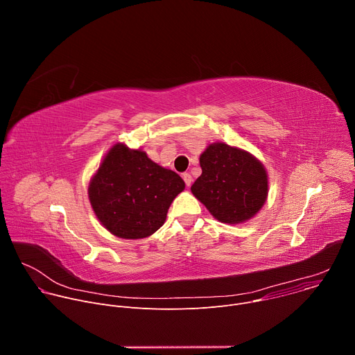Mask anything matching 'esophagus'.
<instances>
[{
    "label": "esophagus",
    "instance_id": "1",
    "mask_svg": "<svg viewBox=\"0 0 355 355\" xmlns=\"http://www.w3.org/2000/svg\"><path fill=\"white\" fill-rule=\"evenodd\" d=\"M182 180H184V182H185L187 187H191V184H192V177H191L189 173H184V174H182Z\"/></svg>",
    "mask_w": 355,
    "mask_h": 355
}]
</instances>
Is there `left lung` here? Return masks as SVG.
<instances>
[{
	"label": "left lung",
	"mask_w": 355,
	"mask_h": 355,
	"mask_svg": "<svg viewBox=\"0 0 355 355\" xmlns=\"http://www.w3.org/2000/svg\"><path fill=\"white\" fill-rule=\"evenodd\" d=\"M199 164L202 174L191 192L219 222L244 223L264 207L268 196L267 170L248 151L216 141L202 151Z\"/></svg>",
	"instance_id": "obj_1"
}]
</instances>
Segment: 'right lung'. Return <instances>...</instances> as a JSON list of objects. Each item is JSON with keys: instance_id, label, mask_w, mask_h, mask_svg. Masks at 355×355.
<instances>
[{"instance_id": "right-lung-1", "label": "right lung", "mask_w": 355, "mask_h": 355, "mask_svg": "<svg viewBox=\"0 0 355 355\" xmlns=\"http://www.w3.org/2000/svg\"><path fill=\"white\" fill-rule=\"evenodd\" d=\"M182 178L153 160L141 148L114 144L88 185L96 219L121 239H144L166 222L168 208L182 192Z\"/></svg>"}]
</instances>
